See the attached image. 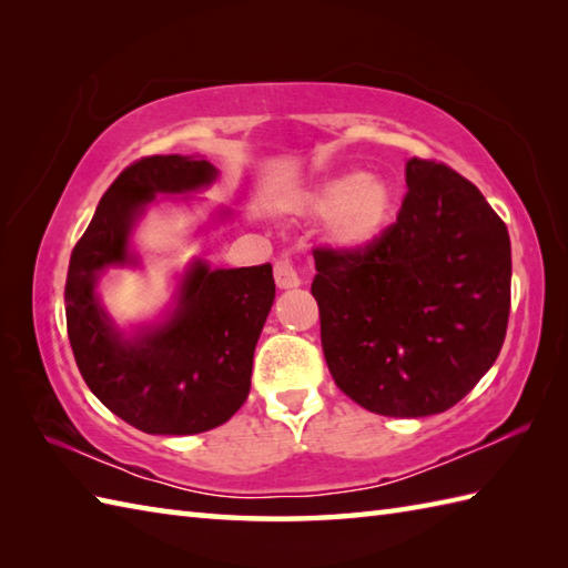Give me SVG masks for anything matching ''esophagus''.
<instances>
[{"label": "esophagus", "mask_w": 568, "mask_h": 568, "mask_svg": "<svg viewBox=\"0 0 568 568\" xmlns=\"http://www.w3.org/2000/svg\"><path fill=\"white\" fill-rule=\"evenodd\" d=\"M273 275H275V285L283 287V291H291V287L300 285V277L293 261L287 256H281L273 263Z\"/></svg>", "instance_id": "34e87169"}]
</instances>
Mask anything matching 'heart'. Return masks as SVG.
<instances>
[{
	"instance_id": "1",
	"label": "heart",
	"mask_w": 568,
	"mask_h": 568,
	"mask_svg": "<svg viewBox=\"0 0 568 568\" xmlns=\"http://www.w3.org/2000/svg\"><path fill=\"white\" fill-rule=\"evenodd\" d=\"M305 204L310 212L332 216L336 244L361 248L371 244L388 222L390 187L368 173L339 175L312 190Z\"/></svg>"
}]
</instances>
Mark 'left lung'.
Returning a JSON list of instances; mask_svg holds the SVG:
<instances>
[{
	"label": "left lung",
	"mask_w": 568,
	"mask_h": 568,
	"mask_svg": "<svg viewBox=\"0 0 568 568\" xmlns=\"http://www.w3.org/2000/svg\"><path fill=\"white\" fill-rule=\"evenodd\" d=\"M397 220L361 248L315 246L312 295L339 390L385 417L454 407L486 376L510 317V236L474 183L409 159Z\"/></svg>",
	"instance_id": "obj_1"
}]
</instances>
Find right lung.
I'll list each match as a JSON object with an SVG mask.
<instances>
[{"label":"right lung","instance_id":"obj_1","mask_svg":"<svg viewBox=\"0 0 568 568\" xmlns=\"http://www.w3.org/2000/svg\"><path fill=\"white\" fill-rule=\"evenodd\" d=\"M214 175L210 161L190 155L134 161L106 187L70 256L65 322L75 364L104 407L146 434L207 432L246 403L253 348L275 297L271 263L229 271L195 263L175 315L134 339H122L94 297L98 273L129 263V229L143 204Z\"/></svg>","mask_w":568,"mask_h":568}]
</instances>
